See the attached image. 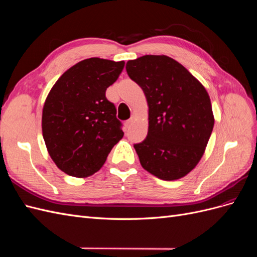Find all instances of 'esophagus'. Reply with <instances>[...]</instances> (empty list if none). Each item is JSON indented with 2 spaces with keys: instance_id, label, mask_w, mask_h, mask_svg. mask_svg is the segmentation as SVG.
Segmentation results:
<instances>
[{
  "instance_id": "1",
  "label": "esophagus",
  "mask_w": 257,
  "mask_h": 257,
  "mask_svg": "<svg viewBox=\"0 0 257 257\" xmlns=\"http://www.w3.org/2000/svg\"><path fill=\"white\" fill-rule=\"evenodd\" d=\"M134 119H135V116L132 115L127 121H125V126H126V127H131V125H132V124H133V122H134Z\"/></svg>"
}]
</instances>
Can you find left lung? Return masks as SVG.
I'll list each match as a JSON object with an SVG mask.
<instances>
[{
  "mask_svg": "<svg viewBox=\"0 0 257 257\" xmlns=\"http://www.w3.org/2000/svg\"><path fill=\"white\" fill-rule=\"evenodd\" d=\"M125 68L143 89L149 108L148 135L134 145L142 166L166 181L186 176L203 158L214 125L207 90L164 54L130 60Z\"/></svg>",
  "mask_w": 257,
  "mask_h": 257,
  "instance_id": "obj_1",
  "label": "left lung"
}]
</instances>
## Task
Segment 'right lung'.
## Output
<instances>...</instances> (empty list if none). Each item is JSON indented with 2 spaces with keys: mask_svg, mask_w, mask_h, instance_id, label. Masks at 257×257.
<instances>
[{
  "mask_svg": "<svg viewBox=\"0 0 257 257\" xmlns=\"http://www.w3.org/2000/svg\"><path fill=\"white\" fill-rule=\"evenodd\" d=\"M124 61L90 58L68 68L46 97L42 131L46 148L62 172L89 177L102 168L124 133L106 90Z\"/></svg>",
  "mask_w": 257,
  "mask_h": 257,
  "instance_id": "right-lung-1",
  "label": "right lung"
}]
</instances>
